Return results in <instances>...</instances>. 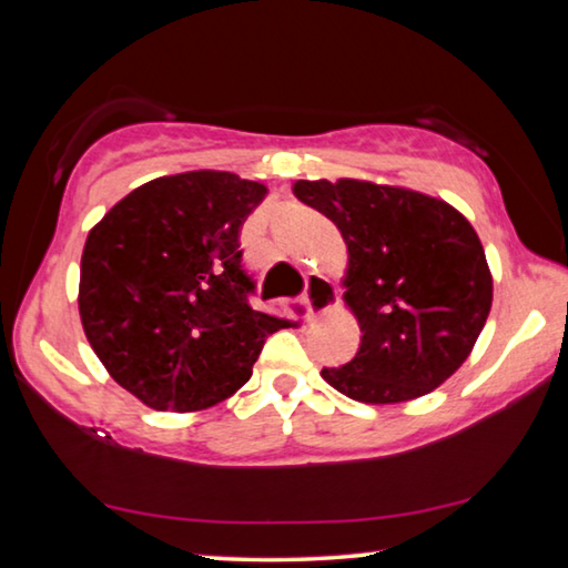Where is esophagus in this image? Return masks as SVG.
Returning <instances> with one entry per match:
<instances>
[{
    "label": "esophagus",
    "instance_id": "esophagus-1",
    "mask_svg": "<svg viewBox=\"0 0 568 568\" xmlns=\"http://www.w3.org/2000/svg\"><path fill=\"white\" fill-rule=\"evenodd\" d=\"M338 303V293H335V285L323 275H311L305 281V311L307 318H315L325 311Z\"/></svg>",
    "mask_w": 568,
    "mask_h": 568
}]
</instances>
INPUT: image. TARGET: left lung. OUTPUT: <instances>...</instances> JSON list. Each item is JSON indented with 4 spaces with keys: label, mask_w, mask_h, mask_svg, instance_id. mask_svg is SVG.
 Listing matches in <instances>:
<instances>
[{
    "label": "left lung",
    "mask_w": 568,
    "mask_h": 568,
    "mask_svg": "<svg viewBox=\"0 0 568 568\" xmlns=\"http://www.w3.org/2000/svg\"><path fill=\"white\" fill-rule=\"evenodd\" d=\"M348 245L345 305L361 348L321 376L361 403H403L438 388L484 331L494 281L468 220L438 197L365 180H297Z\"/></svg>",
    "instance_id": "obj_1"
}]
</instances>
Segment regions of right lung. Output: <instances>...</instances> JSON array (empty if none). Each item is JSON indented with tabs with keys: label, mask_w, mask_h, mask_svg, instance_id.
<instances>
[{
	"label": "right lung",
	"mask_w": 568,
	"mask_h": 568,
	"mask_svg": "<svg viewBox=\"0 0 568 568\" xmlns=\"http://www.w3.org/2000/svg\"><path fill=\"white\" fill-rule=\"evenodd\" d=\"M267 187L233 172L150 180L90 230L80 318L124 390L158 410H203L253 376L281 318L253 311L240 227Z\"/></svg>",
	"instance_id": "right-lung-1"
}]
</instances>
